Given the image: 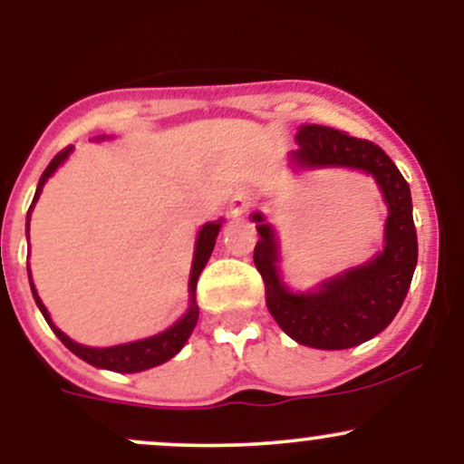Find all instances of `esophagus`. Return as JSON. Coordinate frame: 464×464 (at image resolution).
Here are the masks:
<instances>
[{
  "mask_svg": "<svg viewBox=\"0 0 464 464\" xmlns=\"http://www.w3.org/2000/svg\"><path fill=\"white\" fill-rule=\"evenodd\" d=\"M250 202H253V198H250V191L237 189L231 198V214H236V216L244 214V211L250 207Z\"/></svg>",
  "mask_w": 464,
  "mask_h": 464,
  "instance_id": "esophagus-1",
  "label": "esophagus"
}]
</instances>
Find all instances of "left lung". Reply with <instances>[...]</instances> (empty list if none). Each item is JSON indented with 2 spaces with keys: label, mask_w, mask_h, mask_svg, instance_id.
<instances>
[{
  "label": "left lung",
  "mask_w": 464,
  "mask_h": 464,
  "mask_svg": "<svg viewBox=\"0 0 464 464\" xmlns=\"http://www.w3.org/2000/svg\"><path fill=\"white\" fill-rule=\"evenodd\" d=\"M299 150L292 152L301 168H351L371 174L388 205L384 250L358 268L323 281L318 290L296 295L279 276V248L275 231L262 214L253 262L266 284V305L284 332L314 349H349L384 332L408 295L417 266V228L406 179L380 146L329 126L303 124L296 132Z\"/></svg>",
  "instance_id": "left-lung-1"
}]
</instances>
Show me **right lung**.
Returning a JSON list of instances; mask_svg holds the SVG:
<instances>
[{
  "label": "right lung",
  "mask_w": 464,
  "mask_h": 464,
  "mask_svg": "<svg viewBox=\"0 0 464 464\" xmlns=\"http://www.w3.org/2000/svg\"><path fill=\"white\" fill-rule=\"evenodd\" d=\"M69 152H72V146H67L65 150L58 152L56 157L50 161V165L45 168V172L41 174L39 185H36L34 200H32V205L28 209V222H30L32 207H34V202L39 200V194H41V189H44L45 180L56 172V168L65 161V159L69 157ZM28 222H25V225H28ZM220 227H222V220L207 222V225L200 228L198 239H196L194 262H191V273H189V310H188V314H185L179 323H174L172 327L165 329V332H161V334L152 335V338H143V340H137V343L117 344V347H106V349L84 347V344L73 343L69 335L63 334L61 329L52 323L50 314H47V307L41 303L39 295H36V290H34V284H32V276H30L32 295H34L36 305H39V310H41V314H44L47 324L54 329L58 340H61V343L65 344L72 353H76L80 360L89 362V364L98 366V369H109L115 372H140V371L152 369V366H159V364H163V362H168L169 358H174V355L183 349V344L188 343L191 332H194L196 323H198L196 284H198V276L202 273V268H205V264L209 262L211 250H214V246H216V237H218V233H220Z\"/></svg>",
  "instance_id": "add662e5"
}]
</instances>
